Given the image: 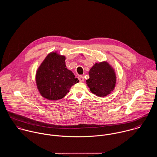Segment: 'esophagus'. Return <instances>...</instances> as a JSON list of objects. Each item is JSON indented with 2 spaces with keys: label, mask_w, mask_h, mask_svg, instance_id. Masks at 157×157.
Masks as SVG:
<instances>
[{
  "label": "esophagus",
  "mask_w": 157,
  "mask_h": 157,
  "mask_svg": "<svg viewBox=\"0 0 157 157\" xmlns=\"http://www.w3.org/2000/svg\"><path fill=\"white\" fill-rule=\"evenodd\" d=\"M78 80L80 82H83L84 81V77L82 76V75H80L78 77Z\"/></svg>",
  "instance_id": "obj_1"
}]
</instances>
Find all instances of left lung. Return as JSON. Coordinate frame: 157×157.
<instances>
[{
  "label": "left lung",
  "instance_id": "1",
  "mask_svg": "<svg viewBox=\"0 0 157 157\" xmlns=\"http://www.w3.org/2000/svg\"><path fill=\"white\" fill-rule=\"evenodd\" d=\"M90 78L86 84L90 90L98 97H105L114 90L116 74L113 67L107 62L96 63L89 71Z\"/></svg>",
  "mask_w": 157,
  "mask_h": 157
}]
</instances>
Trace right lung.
Masks as SVG:
<instances>
[{
  "label": "right lung",
  "mask_w": 157,
  "mask_h": 157,
  "mask_svg": "<svg viewBox=\"0 0 157 157\" xmlns=\"http://www.w3.org/2000/svg\"><path fill=\"white\" fill-rule=\"evenodd\" d=\"M65 56L49 53L37 69L36 82L40 95L49 100L63 98L72 86L78 83L73 72L67 69Z\"/></svg>",
  "instance_id": "add662e5"
}]
</instances>
